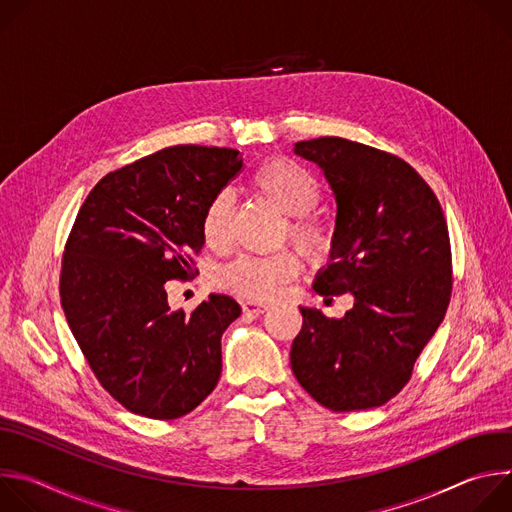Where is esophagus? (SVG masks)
<instances>
[{
  "instance_id": "34e87169",
  "label": "esophagus",
  "mask_w": 512,
  "mask_h": 512,
  "mask_svg": "<svg viewBox=\"0 0 512 512\" xmlns=\"http://www.w3.org/2000/svg\"><path fill=\"white\" fill-rule=\"evenodd\" d=\"M243 312L249 316H261L263 312H267L265 304H255V302H243Z\"/></svg>"
}]
</instances>
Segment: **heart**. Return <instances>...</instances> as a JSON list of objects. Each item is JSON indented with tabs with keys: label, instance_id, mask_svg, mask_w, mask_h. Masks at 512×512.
Masks as SVG:
<instances>
[{
	"label": "heart",
	"instance_id": "heart-1",
	"mask_svg": "<svg viewBox=\"0 0 512 512\" xmlns=\"http://www.w3.org/2000/svg\"><path fill=\"white\" fill-rule=\"evenodd\" d=\"M253 190L287 216L283 239L289 237L310 259H324L334 247V229L324 218L312 214L322 198L320 180L312 170L291 158H271L261 164L253 178ZM233 198L229 192H216L200 221V233L210 249L221 251L231 241ZM302 269L296 251H279L275 255H239L218 269V285L249 302H269L281 294Z\"/></svg>",
	"mask_w": 512,
	"mask_h": 512
}]
</instances>
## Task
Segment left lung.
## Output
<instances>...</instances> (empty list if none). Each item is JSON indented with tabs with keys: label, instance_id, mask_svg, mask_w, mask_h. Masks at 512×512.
<instances>
[{
	"label": "left lung",
	"instance_id": "1",
	"mask_svg": "<svg viewBox=\"0 0 512 512\" xmlns=\"http://www.w3.org/2000/svg\"><path fill=\"white\" fill-rule=\"evenodd\" d=\"M332 186V263L316 277L324 298L354 296L344 318L300 308L289 360L298 383L336 413L381 407L413 364L452 298V247L440 200L399 156L344 137L298 141Z\"/></svg>",
	"mask_w": 512,
	"mask_h": 512
}]
</instances>
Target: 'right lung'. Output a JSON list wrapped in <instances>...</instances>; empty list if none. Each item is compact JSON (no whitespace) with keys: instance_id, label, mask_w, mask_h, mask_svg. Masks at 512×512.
Returning <instances> with one entry per match:
<instances>
[{"instance_id":"1","label":"right lung","mask_w":512,"mask_h":512,"mask_svg":"<svg viewBox=\"0 0 512 512\" xmlns=\"http://www.w3.org/2000/svg\"><path fill=\"white\" fill-rule=\"evenodd\" d=\"M241 168L237 150L174 145L103 176L70 229L60 304L97 381L131 413L182 417L221 379L239 304L210 294L174 312L166 281L194 275L202 212Z\"/></svg>"}]
</instances>
